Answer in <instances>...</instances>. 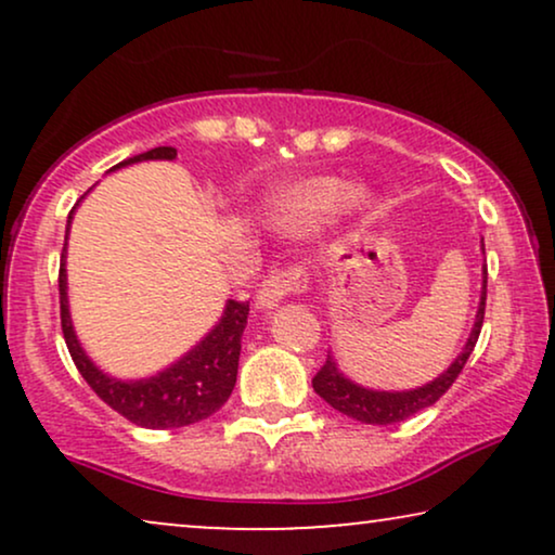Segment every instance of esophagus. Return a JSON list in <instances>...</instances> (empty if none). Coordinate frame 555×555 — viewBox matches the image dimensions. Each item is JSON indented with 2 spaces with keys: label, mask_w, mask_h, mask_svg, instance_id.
<instances>
[{
  "label": "esophagus",
  "mask_w": 555,
  "mask_h": 555,
  "mask_svg": "<svg viewBox=\"0 0 555 555\" xmlns=\"http://www.w3.org/2000/svg\"><path fill=\"white\" fill-rule=\"evenodd\" d=\"M306 287H308V272L306 268H300V264H295V268H287V270H272L268 280L260 285V291H257L255 306L260 310H272L278 308L287 295L302 293Z\"/></svg>",
  "instance_id": "obj_1"
}]
</instances>
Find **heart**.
Segmentation results:
<instances>
[{
	"mask_svg": "<svg viewBox=\"0 0 555 555\" xmlns=\"http://www.w3.org/2000/svg\"><path fill=\"white\" fill-rule=\"evenodd\" d=\"M374 202V189L366 184L348 186L338 177H306L293 181L268 199L264 215L278 230L298 232L336 215L344 207L363 209Z\"/></svg>",
	"mask_w": 555,
	"mask_h": 555,
	"instance_id": "1",
	"label": "heart"
}]
</instances>
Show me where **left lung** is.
<instances>
[{"instance_id": "1", "label": "left lung", "mask_w": 555, "mask_h": 555, "mask_svg": "<svg viewBox=\"0 0 555 555\" xmlns=\"http://www.w3.org/2000/svg\"><path fill=\"white\" fill-rule=\"evenodd\" d=\"M480 249L485 255V245H480ZM485 298H488V268H482V291H480V302H477L473 331H469V336L465 340V346H462V351L457 353V359H454L437 378H431V382L416 386V389H404V391L369 389V386L351 382V378L338 369V361L333 359V351H328V359H325L323 369L318 371L313 378L315 393L328 401L333 409H338L340 414L351 416V420L363 422V424H397V422L409 420V416H414L416 412H422V409L435 404V401L454 384V378L460 376V371L465 369V363L469 359V353H473L477 336H480V328H482Z\"/></svg>"}]
</instances>
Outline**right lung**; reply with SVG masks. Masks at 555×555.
<instances>
[{"instance_id":"right-lung-1","label":"right lung","mask_w":555,"mask_h":555,"mask_svg":"<svg viewBox=\"0 0 555 555\" xmlns=\"http://www.w3.org/2000/svg\"><path fill=\"white\" fill-rule=\"evenodd\" d=\"M177 149L158 146L146 154L126 158L113 166L111 171L124 169V166L141 162H173ZM108 171V173H111ZM73 215H67L65 227V247L63 260H60V321H63V336L70 351L75 366L80 376L86 378L90 389L101 397L111 409H116L128 422L139 424L146 429H173L189 427V424L207 420L219 406L230 399L237 382L240 351H242V333H245L249 302L227 300L222 318L211 325V331L199 344L166 366L146 378H118L105 374L101 366H95L93 359L86 353V348L75 333L70 318V302H67V234H70Z\"/></svg>"}]
</instances>
